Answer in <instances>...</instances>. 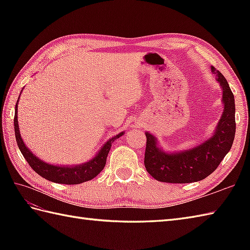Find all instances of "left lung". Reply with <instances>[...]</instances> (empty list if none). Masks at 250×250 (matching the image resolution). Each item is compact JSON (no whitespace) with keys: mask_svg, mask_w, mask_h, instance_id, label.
Segmentation results:
<instances>
[{"mask_svg":"<svg viewBox=\"0 0 250 250\" xmlns=\"http://www.w3.org/2000/svg\"><path fill=\"white\" fill-rule=\"evenodd\" d=\"M222 89L224 111L210 139L182 152H166L158 146L157 139L146 132L144 164L151 176L162 183L188 184L206 178L218 167L230 151L235 135V102L227 79L211 66Z\"/></svg>","mask_w":250,"mask_h":250,"instance_id":"obj_1","label":"left lung"}]
</instances>
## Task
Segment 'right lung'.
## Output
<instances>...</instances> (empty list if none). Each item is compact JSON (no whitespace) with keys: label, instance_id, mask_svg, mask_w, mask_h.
Here are the masks:
<instances>
[{"label":"right lung","instance_id":"add662e5","mask_svg":"<svg viewBox=\"0 0 250 250\" xmlns=\"http://www.w3.org/2000/svg\"><path fill=\"white\" fill-rule=\"evenodd\" d=\"M18 102L19 98L17 100L15 107V118H14V125H15V135L16 141H17V145L19 149L22 153V156L30 167L34 169V171L41 175L42 177L45 179H48L50 182H54L57 184H64V185H77L82 184L88 180L94 178L97 175L102 171L106 164V158L109 152L111 144L116 139H119L121 135H124V132L117 134L116 136L111 137L110 140L105 143V145L101 148V150L97 153L91 160H89L86 163L79 164V166L74 167H61V166H54V164L46 163L45 161L41 160L35 155L30 151L28 147L24 145V143L21 139L20 132H19V125H18Z\"/></svg>","mask_w":250,"mask_h":250}]
</instances>
